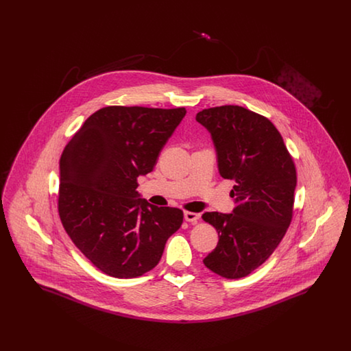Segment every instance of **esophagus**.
I'll return each mask as SVG.
<instances>
[{"label":"esophagus","instance_id":"esophagus-1","mask_svg":"<svg viewBox=\"0 0 351 351\" xmlns=\"http://www.w3.org/2000/svg\"><path fill=\"white\" fill-rule=\"evenodd\" d=\"M184 218H185V221H188V222H196V221L200 218V215H199V213H195V212L185 210V212H184Z\"/></svg>","mask_w":351,"mask_h":351}]
</instances>
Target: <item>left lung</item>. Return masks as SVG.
<instances>
[{"label":"left lung","mask_w":351,"mask_h":351,"mask_svg":"<svg viewBox=\"0 0 351 351\" xmlns=\"http://www.w3.org/2000/svg\"><path fill=\"white\" fill-rule=\"evenodd\" d=\"M197 122L210 134L218 171L235 185L233 213L206 212L217 247L202 262L226 279H241L263 265L282 242L293 217L295 162L267 117L238 105L204 109Z\"/></svg>","instance_id":"8db88e82"}]
</instances>
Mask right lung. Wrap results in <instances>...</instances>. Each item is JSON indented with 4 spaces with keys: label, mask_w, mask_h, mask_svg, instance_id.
<instances>
[{
    "label": "right lung",
    "mask_w": 351,
    "mask_h": 351,
    "mask_svg": "<svg viewBox=\"0 0 351 351\" xmlns=\"http://www.w3.org/2000/svg\"><path fill=\"white\" fill-rule=\"evenodd\" d=\"M185 113L106 106L86 118L62 154L59 217L75 246L109 276L151 271L183 223V210L136 199V186Z\"/></svg>",
    "instance_id": "right-lung-1"
}]
</instances>
